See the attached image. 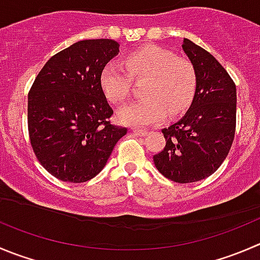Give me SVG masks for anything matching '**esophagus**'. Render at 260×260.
Wrapping results in <instances>:
<instances>
[{
  "instance_id": "1",
  "label": "esophagus",
  "mask_w": 260,
  "mask_h": 260,
  "mask_svg": "<svg viewBox=\"0 0 260 260\" xmlns=\"http://www.w3.org/2000/svg\"><path fill=\"white\" fill-rule=\"evenodd\" d=\"M133 133H136L137 136H146L147 135V131L146 129H141V128H132Z\"/></svg>"
}]
</instances>
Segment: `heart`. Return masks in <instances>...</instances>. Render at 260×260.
I'll return each instance as SVG.
<instances>
[{
  "label": "heart",
  "instance_id": "b5f03b06",
  "mask_svg": "<svg viewBox=\"0 0 260 260\" xmlns=\"http://www.w3.org/2000/svg\"><path fill=\"white\" fill-rule=\"evenodd\" d=\"M122 63H107L100 75L104 94L110 102L122 104L128 99L133 80H143V99L125 105L118 119L127 125H150L180 114L188 108L196 92L197 72L188 59L176 58L161 47H146L131 53Z\"/></svg>",
  "mask_w": 260,
  "mask_h": 260
}]
</instances>
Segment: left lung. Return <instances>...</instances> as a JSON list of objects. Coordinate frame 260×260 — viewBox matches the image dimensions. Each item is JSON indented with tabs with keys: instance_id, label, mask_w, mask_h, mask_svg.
<instances>
[{
	"instance_id": "obj_1",
	"label": "left lung",
	"mask_w": 260,
	"mask_h": 260,
	"mask_svg": "<svg viewBox=\"0 0 260 260\" xmlns=\"http://www.w3.org/2000/svg\"><path fill=\"white\" fill-rule=\"evenodd\" d=\"M181 47L197 72V86L188 112L162 129L166 145L153 162L165 178L185 184L212 175L228 156L235 136L236 86L211 53L189 39Z\"/></svg>"
}]
</instances>
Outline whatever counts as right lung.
Wrapping results in <instances>:
<instances>
[{
  "mask_svg": "<svg viewBox=\"0 0 260 260\" xmlns=\"http://www.w3.org/2000/svg\"><path fill=\"white\" fill-rule=\"evenodd\" d=\"M119 44L80 40L48 59L27 95L31 147L54 178L84 183L104 169L127 128L113 125L100 75Z\"/></svg>",
  "mask_w": 260,
  "mask_h": 260,
  "instance_id": "add662e5",
  "label": "right lung"
}]
</instances>
